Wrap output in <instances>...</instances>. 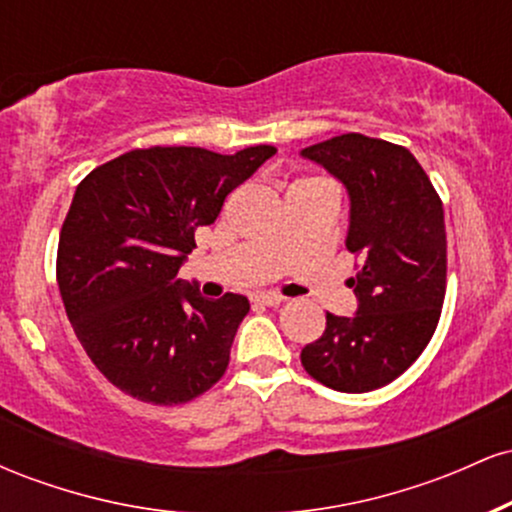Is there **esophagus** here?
Returning a JSON list of instances; mask_svg holds the SVG:
<instances>
[{
	"label": "esophagus",
	"mask_w": 512,
	"mask_h": 512,
	"mask_svg": "<svg viewBox=\"0 0 512 512\" xmlns=\"http://www.w3.org/2000/svg\"><path fill=\"white\" fill-rule=\"evenodd\" d=\"M255 303H260V305H269V308H274V305H281V303H284V298L276 296V293H257V296H255Z\"/></svg>",
	"instance_id": "esophagus-1"
}]
</instances>
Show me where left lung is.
<instances>
[{"label":"left lung","mask_w":512,"mask_h":512,"mask_svg":"<svg viewBox=\"0 0 512 512\" xmlns=\"http://www.w3.org/2000/svg\"><path fill=\"white\" fill-rule=\"evenodd\" d=\"M301 154L344 182L346 250L361 257L349 279L358 313H327L301 363L337 392L378 390L421 356L438 327L448 279L443 202L411 151L385 139L349 132Z\"/></svg>","instance_id":"8db88e82"}]
</instances>
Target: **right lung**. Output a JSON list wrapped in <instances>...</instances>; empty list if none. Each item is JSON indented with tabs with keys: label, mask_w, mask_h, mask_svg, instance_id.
I'll return each mask as SVG.
<instances>
[{
	"label": "right lung",
	"mask_w": 512,
	"mask_h": 512,
	"mask_svg": "<svg viewBox=\"0 0 512 512\" xmlns=\"http://www.w3.org/2000/svg\"><path fill=\"white\" fill-rule=\"evenodd\" d=\"M260 144L233 156L199 146H151L93 168L60 231L57 284L88 358L125 395L175 407L226 373L250 301L182 286L195 231L274 156Z\"/></svg>",
	"instance_id": "right-lung-1"
}]
</instances>
